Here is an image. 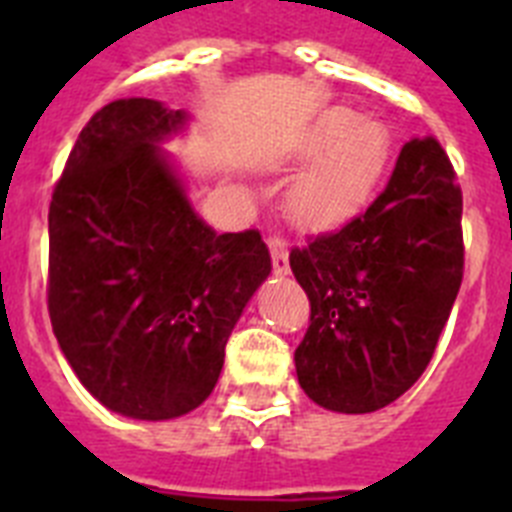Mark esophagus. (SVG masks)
Listing matches in <instances>:
<instances>
[{"mask_svg": "<svg viewBox=\"0 0 512 512\" xmlns=\"http://www.w3.org/2000/svg\"><path fill=\"white\" fill-rule=\"evenodd\" d=\"M269 251H271V264H274V274H279V277H287L289 274V251H287V243H284V238H279V235H271Z\"/></svg>", "mask_w": 512, "mask_h": 512, "instance_id": "esophagus-1", "label": "esophagus"}]
</instances>
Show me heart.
I'll use <instances>...</instances> for the list:
<instances>
[{
    "label": "heart",
    "mask_w": 512,
    "mask_h": 512,
    "mask_svg": "<svg viewBox=\"0 0 512 512\" xmlns=\"http://www.w3.org/2000/svg\"><path fill=\"white\" fill-rule=\"evenodd\" d=\"M351 110H336L318 135V146L336 144L297 179L289 192V210L300 223H330L361 205L387 164V133L377 122H354Z\"/></svg>",
    "instance_id": "heart-1"
}]
</instances>
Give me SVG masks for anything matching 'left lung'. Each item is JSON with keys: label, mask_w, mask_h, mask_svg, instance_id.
<instances>
[{"label": "left lung", "mask_w": 512, "mask_h": 512, "mask_svg": "<svg viewBox=\"0 0 512 512\" xmlns=\"http://www.w3.org/2000/svg\"><path fill=\"white\" fill-rule=\"evenodd\" d=\"M454 179L441 143L413 138L372 205L289 253L310 300L297 379L320 408L374 413L425 372L464 274Z\"/></svg>", "instance_id": "1"}]
</instances>
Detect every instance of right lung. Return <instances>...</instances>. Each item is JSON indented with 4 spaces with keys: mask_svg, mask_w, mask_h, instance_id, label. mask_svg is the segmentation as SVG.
I'll return each instance as SVG.
<instances>
[{
    "mask_svg": "<svg viewBox=\"0 0 512 512\" xmlns=\"http://www.w3.org/2000/svg\"><path fill=\"white\" fill-rule=\"evenodd\" d=\"M189 115L156 99L104 104L79 133L48 212V312L63 356L104 408L192 413L271 274L259 230L217 235L164 143Z\"/></svg>",
    "mask_w": 512,
    "mask_h": 512,
    "instance_id": "right-lung-1",
    "label": "right lung"
}]
</instances>
